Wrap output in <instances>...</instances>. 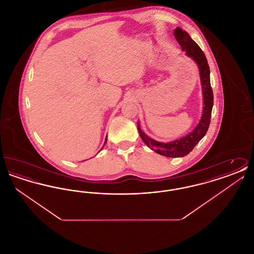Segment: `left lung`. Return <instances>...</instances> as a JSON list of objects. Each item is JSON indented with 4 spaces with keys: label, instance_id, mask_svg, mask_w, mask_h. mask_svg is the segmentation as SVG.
<instances>
[{
    "label": "left lung",
    "instance_id": "1",
    "mask_svg": "<svg viewBox=\"0 0 254 254\" xmlns=\"http://www.w3.org/2000/svg\"><path fill=\"white\" fill-rule=\"evenodd\" d=\"M173 34L179 45L181 46L182 50L186 52L187 56L190 57L196 63L199 68L204 105L201 119L191 132L189 133L188 135L182 137L180 139L171 141L169 143L158 142L156 140L148 137L141 129L139 122L137 127L142 140L150 149L154 150L158 154L166 157L177 158L184 157L188 155L207 131L210 124L211 110L213 107V92L210 86L209 66L202 49H200L199 46L190 38L189 33L181 29L180 27H176L173 31Z\"/></svg>",
    "mask_w": 254,
    "mask_h": 254
}]
</instances>
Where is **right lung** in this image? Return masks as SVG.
<instances>
[{
  "mask_svg": "<svg viewBox=\"0 0 254 254\" xmlns=\"http://www.w3.org/2000/svg\"><path fill=\"white\" fill-rule=\"evenodd\" d=\"M106 143H107V139H106V141H105V144H106Z\"/></svg>",
  "mask_w": 254,
  "mask_h": 254,
  "instance_id": "1",
  "label": "right lung"
}]
</instances>
